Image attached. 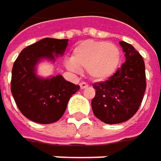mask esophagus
Masks as SVG:
<instances>
[{"instance_id":"34e87169","label":"esophagus","mask_w":161,"mask_h":161,"mask_svg":"<svg viewBox=\"0 0 161 161\" xmlns=\"http://www.w3.org/2000/svg\"><path fill=\"white\" fill-rule=\"evenodd\" d=\"M88 86H89V85H88L86 82H84V81H81V82L80 83V89H81V90L88 88Z\"/></svg>"}]
</instances>
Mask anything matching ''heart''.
I'll return each instance as SVG.
<instances>
[{
    "label": "heart",
    "mask_w": 161,
    "mask_h": 161,
    "mask_svg": "<svg viewBox=\"0 0 161 161\" xmlns=\"http://www.w3.org/2000/svg\"><path fill=\"white\" fill-rule=\"evenodd\" d=\"M120 63V50L105 41L86 40L80 43L66 61L68 69L79 72L87 70L89 77L97 81L105 80L114 74Z\"/></svg>",
    "instance_id": "b5f03b06"
}]
</instances>
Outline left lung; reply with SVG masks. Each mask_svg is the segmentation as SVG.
I'll return each instance as SVG.
<instances>
[{
  "label": "left lung",
  "instance_id": "left-lung-1",
  "mask_svg": "<svg viewBox=\"0 0 161 161\" xmlns=\"http://www.w3.org/2000/svg\"><path fill=\"white\" fill-rule=\"evenodd\" d=\"M125 62L107 80L93 84L95 116L106 124H120L139 110L146 89L145 65L142 55L126 42H119Z\"/></svg>",
  "mask_w": 161,
  "mask_h": 161
}]
</instances>
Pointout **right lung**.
I'll return each instance as SVG.
<instances>
[{
    "label": "right lung",
    "instance_id": "add662e5",
    "mask_svg": "<svg viewBox=\"0 0 161 161\" xmlns=\"http://www.w3.org/2000/svg\"><path fill=\"white\" fill-rule=\"evenodd\" d=\"M68 39L44 38L21 50L12 68L11 92L20 113L39 124H51L64 114L68 100L79 85L65 80L61 75L42 79L36 75L41 59L53 61L62 56Z\"/></svg>",
    "mask_w": 161,
    "mask_h": 161
}]
</instances>
